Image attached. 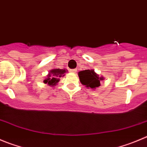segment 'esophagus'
Listing matches in <instances>:
<instances>
[{
    "label": "esophagus",
    "mask_w": 147,
    "mask_h": 147,
    "mask_svg": "<svg viewBox=\"0 0 147 147\" xmlns=\"http://www.w3.org/2000/svg\"><path fill=\"white\" fill-rule=\"evenodd\" d=\"M70 72L76 73V69H70Z\"/></svg>",
    "instance_id": "34e87169"
}]
</instances>
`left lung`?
Masks as SVG:
<instances>
[{"mask_svg": "<svg viewBox=\"0 0 147 147\" xmlns=\"http://www.w3.org/2000/svg\"><path fill=\"white\" fill-rule=\"evenodd\" d=\"M81 83L86 87L95 89L100 86V81L103 80V77H99L93 70H84L79 72Z\"/></svg>", "mask_w": 147, "mask_h": 147, "instance_id": "obj_1", "label": "left lung"}]
</instances>
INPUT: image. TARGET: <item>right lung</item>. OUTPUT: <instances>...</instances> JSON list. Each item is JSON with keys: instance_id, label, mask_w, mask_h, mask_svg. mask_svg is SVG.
Listing matches in <instances>:
<instances>
[{"instance_id": "obj_1", "label": "right lung", "mask_w": 147, "mask_h": 147, "mask_svg": "<svg viewBox=\"0 0 147 147\" xmlns=\"http://www.w3.org/2000/svg\"><path fill=\"white\" fill-rule=\"evenodd\" d=\"M66 72L65 69L54 68L50 71L49 75H47L46 79L44 80L45 84H47L49 86H53L57 84L60 80V78L64 76V74Z\"/></svg>"}]
</instances>
